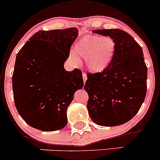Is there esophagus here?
<instances>
[{"label":"esophagus","instance_id":"1","mask_svg":"<svg viewBox=\"0 0 160 160\" xmlns=\"http://www.w3.org/2000/svg\"><path fill=\"white\" fill-rule=\"evenodd\" d=\"M82 76H83L84 83H85V82H86V80H87V74L84 73V72H83V73H82Z\"/></svg>","mask_w":160,"mask_h":160}]
</instances>
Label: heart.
Listing matches in <instances>:
<instances>
[{
    "mask_svg": "<svg viewBox=\"0 0 160 160\" xmlns=\"http://www.w3.org/2000/svg\"><path fill=\"white\" fill-rule=\"evenodd\" d=\"M115 52L116 43L111 38L88 35L76 41L73 52L69 55V61L74 66H78L79 58H84L87 70L92 74H98L110 66Z\"/></svg>",
    "mask_w": 160,
    "mask_h": 160,
    "instance_id": "b5f03b06",
    "label": "heart"
}]
</instances>
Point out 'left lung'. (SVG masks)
Here are the masks:
<instances>
[{
  "label": "left lung",
  "mask_w": 160,
  "mask_h": 160,
  "mask_svg": "<svg viewBox=\"0 0 160 160\" xmlns=\"http://www.w3.org/2000/svg\"><path fill=\"white\" fill-rule=\"evenodd\" d=\"M92 32L110 37L116 43V52L105 71L88 74L84 90L89 96L88 113L96 125H123L138 113L146 96L148 69L142 50L131 35L121 29Z\"/></svg>",
  "instance_id": "obj_1"
}]
</instances>
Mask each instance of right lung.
<instances>
[{"label":"right lung","mask_w":160,"mask_h":160,"mask_svg":"<svg viewBox=\"0 0 160 160\" xmlns=\"http://www.w3.org/2000/svg\"><path fill=\"white\" fill-rule=\"evenodd\" d=\"M78 35L76 27L40 30L17 54L12 75L15 104L21 118L35 129L55 131L68 124V106L84 85L79 70L64 68Z\"/></svg>","instance_id":"right-lung-1"}]
</instances>
